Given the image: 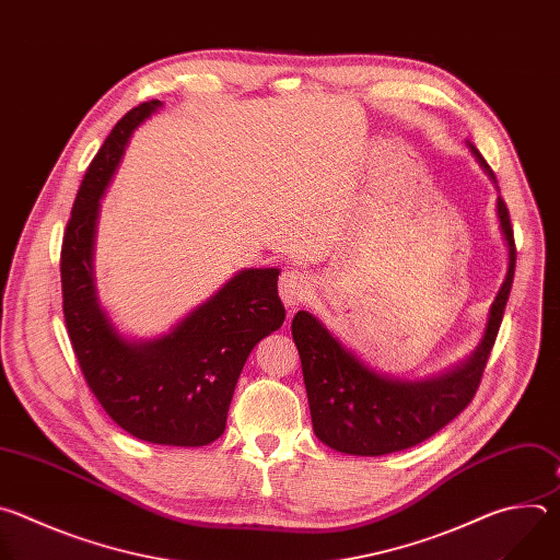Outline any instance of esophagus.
Returning a JSON list of instances; mask_svg holds the SVG:
<instances>
[{"instance_id": "1", "label": "esophagus", "mask_w": 560, "mask_h": 560, "mask_svg": "<svg viewBox=\"0 0 560 560\" xmlns=\"http://www.w3.org/2000/svg\"><path fill=\"white\" fill-rule=\"evenodd\" d=\"M312 290V279L299 270H285L279 279V294L288 307H296L307 299Z\"/></svg>"}]
</instances>
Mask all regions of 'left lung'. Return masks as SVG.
<instances>
[{
    "label": "left lung",
    "mask_w": 560,
    "mask_h": 560,
    "mask_svg": "<svg viewBox=\"0 0 560 560\" xmlns=\"http://www.w3.org/2000/svg\"><path fill=\"white\" fill-rule=\"evenodd\" d=\"M467 148L499 190L481 152L469 141ZM497 217L508 248V275L490 305L483 337L467 359L434 376L410 381L378 372L330 332L322 318L305 310L294 314L292 339L318 441L343 454L383 456L430 439L469 406L497 341L516 266L514 232L501 195Z\"/></svg>",
    "instance_id": "obj_1"
}]
</instances>
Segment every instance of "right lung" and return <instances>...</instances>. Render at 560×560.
<instances>
[{"label":"right lung","instance_id":"1","mask_svg":"<svg viewBox=\"0 0 560 560\" xmlns=\"http://www.w3.org/2000/svg\"><path fill=\"white\" fill-rule=\"evenodd\" d=\"M164 104L126 113L79 186L61 244L63 318L74 357L108 417L135 439L201 447L225 430L234 385L253 348L279 330V268H244L166 335L126 337L102 305L95 277L100 201L132 132Z\"/></svg>","mask_w":560,"mask_h":560}]
</instances>
